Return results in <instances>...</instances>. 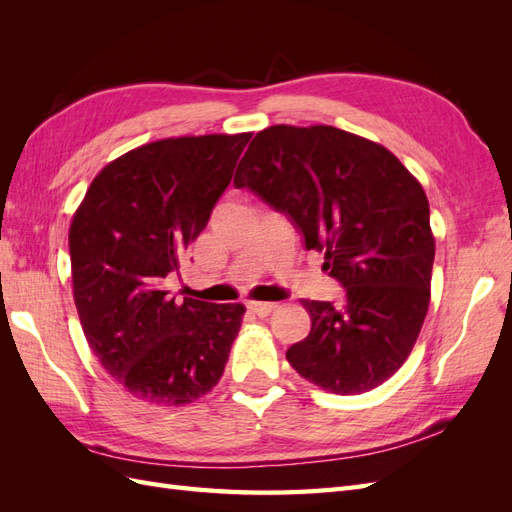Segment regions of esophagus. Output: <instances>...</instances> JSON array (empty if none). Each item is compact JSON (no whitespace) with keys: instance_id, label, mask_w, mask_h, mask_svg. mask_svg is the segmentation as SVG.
Listing matches in <instances>:
<instances>
[{"instance_id":"1","label":"esophagus","mask_w":512,"mask_h":512,"mask_svg":"<svg viewBox=\"0 0 512 512\" xmlns=\"http://www.w3.org/2000/svg\"><path fill=\"white\" fill-rule=\"evenodd\" d=\"M250 312L252 314H256V316H260V318H265V316H269L271 312H275L277 309V303H267V301H252L250 305Z\"/></svg>"}]
</instances>
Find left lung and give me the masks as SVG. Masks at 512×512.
<instances>
[{"label":"left lung","mask_w":512,"mask_h":512,"mask_svg":"<svg viewBox=\"0 0 512 512\" xmlns=\"http://www.w3.org/2000/svg\"><path fill=\"white\" fill-rule=\"evenodd\" d=\"M237 188L284 213L344 301H303L312 331L288 363L324 391L356 395L404 365L429 307L436 241L427 196L389 149L333 126L254 136Z\"/></svg>","instance_id":"left-lung-1"}]
</instances>
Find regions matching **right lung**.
I'll use <instances>...</instances> for the list:
<instances>
[{
  "label": "right lung",
  "instance_id": "obj_1",
  "mask_svg": "<svg viewBox=\"0 0 512 512\" xmlns=\"http://www.w3.org/2000/svg\"><path fill=\"white\" fill-rule=\"evenodd\" d=\"M252 134L183 136L128 151L91 181L70 226L74 303L102 367L132 397L190 404L224 374L241 303L168 297Z\"/></svg>",
  "mask_w": 512,
  "mask_h": 512
}]
</instances>
